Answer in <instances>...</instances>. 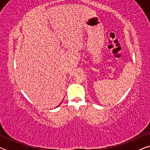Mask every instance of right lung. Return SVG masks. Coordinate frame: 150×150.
Segmentation results:
<instances>
[{
	"label": "right lung",
	"instance_id": "1",
	"mask_svg": "<svg viewBox=\"0 0 150 150\" xmlns=\"http://www.w3.org/2000/svg\"><path fill=\"white\" fill-rule=\"evenodd\" d=\"M62 102H63V101H62ZM62 102H61V103H60V104H59V106H60V104H61V103H62ZM58 106H57V107H58Z\"/></svg>",
	"mask_w": 150,
	"mask_h": 150
}]
</instances>
